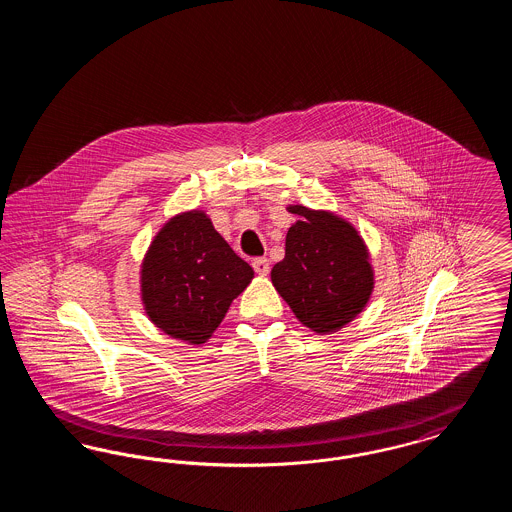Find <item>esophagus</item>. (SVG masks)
Returning a JSON list of instances; mask_svg holds the SVG:
<instances>
[{"label": "esophagus", "instance_id": "34e87169", "mask_svg": "<svg viewBox=\"0 0 512 512\" xmlns=\"http://www.w3.org/2000/svg\"><path fill=\"white\" fill-rule=\"evenodd\" d=\"M251 265L255 268V272L261 274V276H267L268 272H270V263H268V259H265V257L255 259Z\"/></svg>", "mask_w": 512, "mask_h": 512}]
</instances>
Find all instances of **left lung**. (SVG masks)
Wrapping results in <instances>:
<instances>
[{
    "label": "left lung",
    "mask_w": 512,
    "mask_h": 512,
    "mask_svg": "<svg viewBox=\"0 0 512 512\" xmlns=\"http://www.w3.org/2000/svg\"><path fill=\"white\" fill-rule=\"evenodd\" d=\"M299 220L286 236V257L270 280L297 320L317 334L338 332L357 317L374 288L370 255L357 228L330 211L290 205Z\"/></svg>",
    "instance_id": "1"
}]
</instances>
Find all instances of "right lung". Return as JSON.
Here are the masks:
<instances>
[{"label": "right lung", "instance_id": "add662e5", "mask_svg": "<svg viewBox=\"0 0 512 512\" xmlns=\"http://www.w3.org/2000/svg\"><path fill=\"white\" fill-rule=\"evenodd\" d=\"M251 280L253 268L197 209L165 222L140 270L149 320L167 336L192 345L213 336Z\"/></svg>", "mask_w": 512, "mask_h": 512}]
</instances>
